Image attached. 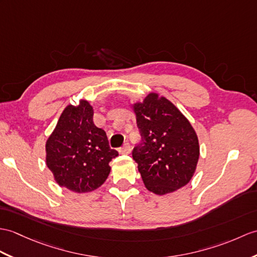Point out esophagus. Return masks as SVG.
Instances as JSON below:
<instances>
[{
  "label": "esophagus",
  "mask_w": 257,
  "mask_h": 257,
  "mask_svg": "<svg viewBox=\"0 0 257 257\" xmlns=\"http://www.w3.org/2000/svg\"><path fill=\"white\" fill-rule=\"evenodd\" d=\"M119 152H120L121 154H129L131 152V147L129 143L128 142L124 143L123 147L120 149V150H119Z\"/></svg>",
  "instance_id": "34e87169"
}]
</instances>
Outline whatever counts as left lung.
I'll return each instance as SVG.
<instances>
[{"mask_svg":"<svg viewBox=\"0 0 257 257\" xmlns=\"http://www.w3.org/2000/svg\"><path fill=\"white\" fill-rule=\"evenodd\" d=\"M142 140L133 151L143 184L153 194L176 192L192 180L199 159V141L182 111L159 93L131 104Z\"/></svg>","mask_w":257,"mask_h":257,"instance_id":"8db88e82","label":"left lung"}]
</instances>
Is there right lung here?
I'll list each match as a JSON object with an SVG mask.
<instances>
[{"label":"right lung","mask_w":257,"mask_h":257,"mask_svg":"<svg viewBox=\"0 0 257 257\" xmlns=\"http://www.w3.org/2000/svg\"><path fill=\"white\" fill-rule=\"evenodd\" d=\"M93 115L86 99L68 105L46 141V164L56 183L79 194L101 186L110 173L109 162L118 156Z\"/></svg>","instance_id":"1"}]
</instances>
